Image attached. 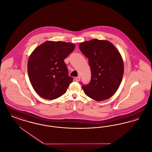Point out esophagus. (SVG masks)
I'll use <instances>...</instances> for the list:
<instances>
[{"label":"esophagus","mask_w":152,"mask_h":152,"mask_svg":"<svg viewBox=\"0 0 152 152\" xmlns=\"http://www.w3.org/2000/svg\"><path fill=\"white\" fill-rule=\"evenodd\" d=\"M75 80H76L77 82H79L80 80V76L76 77L75 78Z\"/></svg>","instance_id":"34e87169"}]
</instances>
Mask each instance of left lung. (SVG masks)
I'll use <instances>...</instances> for the list:
<instances>
[{
    "mask_svg": "<svg viewBox=\"0 0 152 152\" xmlns=\"http://www.w3.org/2000/svg\"><path fill=\"white\" fill-rule=\"evenodd\" d=\"M79 48L88 58L92 74L89 84L82 86L85 94L96 101L109 99L123 79L124 67L120 53L110 42L96 39L81 43Z\"/></svg>",
    "mask_w": 152,
    "mask_h": 152,
    "instance_id": "8db88e82",
    "label": "left lung"
}]
</instances>
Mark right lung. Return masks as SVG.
Returning a JSON list of instances; mask_svg holds the SVG:
<instances>
[{
  "mask_svg": "<svg viewBox=\"0 0 152 152\" xmlns=\"http://www.w3.org/2000/svg\"><path fill=\"white\" fill-rule=\"evenodd\" d=\"M75 48L74 44L47 41L31 53L28 74L32 86L40 97L51 100L66 92L73 77L69 76L64 60Z\"/></svg>",
  "mask_w": 152,
  "mask_h": 152,
  "instance_id": "add662e5",
  "label": "right lung"
}]
</instances>
